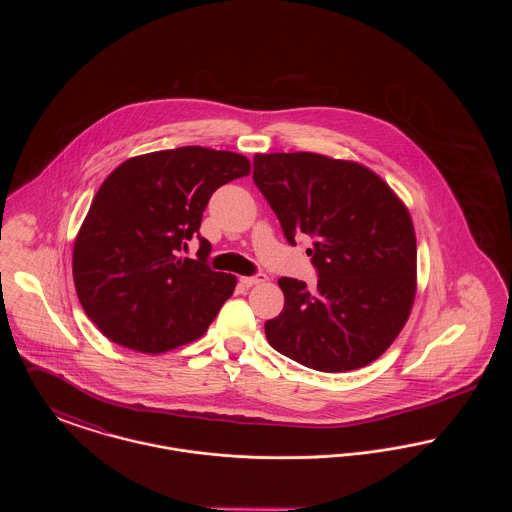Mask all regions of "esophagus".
Here are the masks:
<instances>
[{
    "label": "esophagus",
    "mask_w": 512,
    "mask_h": 512,
    "mask_svg": "<svg viewBox=\"0 0 512 512\" xmlns=\"http://www.w3.org/2000/svg\"><path fill=\"white\" fill-rule=\"evenodd\" d=\"M267 280V276L265 274H257V276H242L240 278V282L247 286V288H251V286H257V284H263Z\"/></svg>",
    "instance_id": "obj_1"
}]
</instances>
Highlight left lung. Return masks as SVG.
<instances>
[{
	"label": "left lung",
	"mask_w": 512,
	"mask_h": 512,
	"mask_svg": "<svg viewBox=\"0 0 512 512\" xmlns=\"http://www.w3.org/2000/svg\"><path fill=\"white\" fill-rule=\"evenodd\" d=\"M253 180L290 244L305 234L318 284L280 278L282 313L265 324L276 351L320 372L376 361L403 330L416 295V236L407 205L357 161L255 153Z\"/></svg>",
	"instance_id": "left-lung-1"
}]
</instances>
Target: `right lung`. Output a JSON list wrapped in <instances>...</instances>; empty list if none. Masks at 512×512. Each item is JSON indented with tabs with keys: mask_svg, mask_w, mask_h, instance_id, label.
Here are the masks:
<instances>
[{
	"mask_svg": "<svg viewBox=\"0 0 512 512\" xmlns=\"http://www.w3.org/2000/svg\"><path fill=\"white\" fill-rule=\"evenodd\" d=\"M251 172L234 151L186 146L130 157L99 186L73 249L84 313L107 340L165 353L201 338L234 293L236 276L180 257L201 226L209 197Z\"/></svg>",
	"mask_w": 512,
	"mask_h": 512,
	"instance_id": "add662e5",
	"label": "right lung"
}]
</instances>
